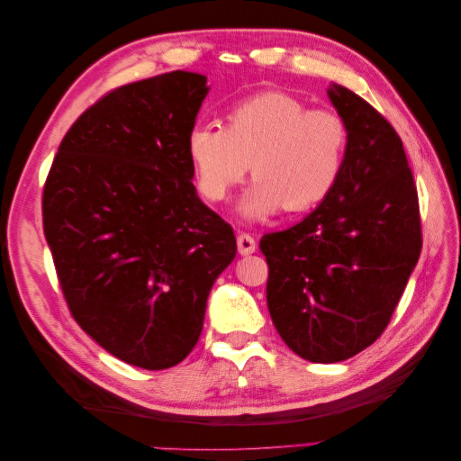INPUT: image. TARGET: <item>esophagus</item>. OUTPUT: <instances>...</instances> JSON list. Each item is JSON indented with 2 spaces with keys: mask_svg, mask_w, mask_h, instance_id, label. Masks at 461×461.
<instances>
[{
  "mask_svg": "<svg viewBox=\"0 0 461 461\" xmlns=\"http://www.w3.org/2000/svg\"><path fill=\"white\" fill-rule=\"evenodd\" d=\"M236 244H239V254L240 256H249V254H254L256 249H258V244L254 240V236L252 234H246V232L236 236Z\"/></svg>",
  "mask_w": 461,
  "mask_h": 461,
  "instance_id": "esophagus-1",
  "label": "esophagus"
}]
</instances>
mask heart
Returning <instances> with one entry per match:
<instances>
[{
  "label": "heart",
  "mask_w": 461,
  "mask_h": 461,
  "mask_svg": "<svg viewBox=\"0 0 461 461\" xmlns=\"http://www.w3.org/2000/svg\"><path fill=\"white\" fill-rule=\"evenodd\" d=\"M348 124L334 109H310L286 92H261L234 104L221 124H196L186 151L209 202L229 198L248 169L256 183L242 200L248 219L285 207L308 212L337 186L346 163Z\"/></svg>",
  "instance_id": "obj_1"
}]
</instances>
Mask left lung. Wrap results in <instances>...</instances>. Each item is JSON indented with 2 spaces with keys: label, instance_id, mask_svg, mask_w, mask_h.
<instances>
[{
  "label": "left lung",
  "instance_id": "left-lung-1",
  "mask_svg": "<svg viewBox=\"0 0 461 461\" xmlns=\"http://www.w3.org/2000/svg\"><path fill=\"white\" fill-rule=\"evenodd\" d=\"M350 132L337 186L298 225L261 236L267 308L292 352L334 364L390 323L421 254V217L402 140L379 111L329 90Z\"/></svg>",
  "mask_w": 461,
  "mask_h": 461
}]
</instances>
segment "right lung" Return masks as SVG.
<instances>
[{
    "instance_id": "1",
    "label": "right lung",
    "mask_w": 461,
    "mask_h": 461,
    "mask_svg": "<svg viewBox=\"0 0 461 461\" xmlns=\"http://www.w3.org/2000/svg\"><path fill=\"white\" fill-rule=\"evenodd\" d=\"M205 77L173 71L107 92L67 131L41 196L44 234L80 329L159 371L196 346L234 230L198 198L186 140Z\"/></svg>"
}]
</instances>
